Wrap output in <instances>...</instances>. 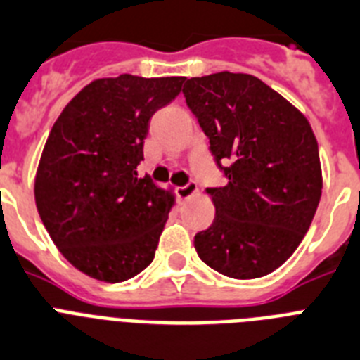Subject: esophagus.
<instances>
[{"label":"esophagus","mask_w":360,"mask_h":360,"mask_svg":"<svg viewBox=\"0 0 360 360\" xmlns=\"http://www.w3.org/2000/svg\"><path fill=\"white\" fill-rule=\"evenodd\" d=\"M198 193V184L193 183V181H190V183H186L184 186H179L177 188V198L179 199H190L192 195H195Z\"/></svg>","instance_id":"1"}]
</instances>
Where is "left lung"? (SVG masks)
<instances>
[{
	"mask_svg": "<svg viewBox=\"0 0 360 360\" xmlns=\"http://www.w3.org/2000/svg\"><path fill=\"white\" fill-rule=\"evenodd\" d=\"M183 94L228 179L206 188L215 219L195 233L199 257L232 279L271 274L301 245L321 201L314 130L295 106L250 74L192 77Z\"/></svg>",
	"mask_w": 360,
	"mask_h": 360,
	"instance_id": "8db88e82",
	"label": "left lung"
}]
</instances>
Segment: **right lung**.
Masks as SVG:
<instances>
[{"mask_svg":"<svg viewBox=\"0 0 360 360\" xmlns=\"http://www.w3.org/2000/svg\"><path fill=\"white\" fill-rule=\"evenodd\" d=\"M184 77L96 79L63 108L37 167L34 195L46 232L72 266L121 283L154 261L174 198L137 176L152 115Z\"/></svg>","mask_w":360,"mask_h":360,"instance_id":"1","label":"right lung"}]
</instances>
